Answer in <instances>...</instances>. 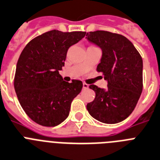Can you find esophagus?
<instances>
[{"instance_id": "1", "label": "esophagus", "mask_w": 160, "mask_h": 160, "mask_svg": "<svg viewBox=\"0 0 160 160\" xmlns=\"http://www.w3.org/2000/svg\"><path fill=\"white\" fill-rule=\"evenodd\" d=\"M83 88H84V89H88V84H86V83H84V84H83Z\"/></svg>"}]
</instances>
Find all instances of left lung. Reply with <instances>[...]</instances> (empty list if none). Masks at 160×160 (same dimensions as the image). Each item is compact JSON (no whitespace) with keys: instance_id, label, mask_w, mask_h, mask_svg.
Returning <instances> with one entry per match:
<instances>
[{"instance_id":"8db88e82","label":"left lung","mask_w":160,"mask_h":160,"mask_svg":"<svg viewBox=\"0 0 160 160\" xmlns=\"http://www.w3.org/2000/svg\"><path fill=\"white\" fill-rule=\"evenodd\" d=\"M86 38L102 50L97 70L108 81L106 89L91 84L96 93L87 104L92 118L106 124H115L128 118L142 91V59L131 42L122 34L97 30Z\"/></svg>"}]
</instances>
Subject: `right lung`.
<instances>
[{
  "label": "right lung",
  "mask_w": 160,
  "mask_h": 160,
  "mask_svg": "<svg viewBox=\"0 0 160 160\" xmlns=\"http://www.w3.org/2000/svg\"><path fill=\"white\" fill-rule=\"evenodd\" d=\"M86 32H46L29 42L21 53L14 76V89L21 106L31 120L43 126H55L68 117L71 104L83 83H68L59 73L67 52Z\"/></svg>",
  "instance_id": "add662e5"
}]
</instances>
